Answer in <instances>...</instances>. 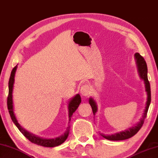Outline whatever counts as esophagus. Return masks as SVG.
<instances>
[{
    "label": "esophagus",
    "instance_id": "obj_1",
    "mask_svg": "<svg viewBox=\"0 0 158 158\" xmlns=\"http://www.w3.org/2000/svg\"><path fill=\"white\" fill-rule=\"evenodd\" d=\"M80 92H81V94L83 96V97H87L89 95L91 92V89L90 87L87 84L83 85L81 88V89H80Z\"/></svg>",
    "mask_w": 158,
    "mask_h": 158
}]
</instances>
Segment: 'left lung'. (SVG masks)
Segmentation results:
<instances>
[{
	"label": "left lung",
	"mask_w": 158,
	"mask_h": 158,
	"mask_svg": "<svg viewBox=\"0 0 158 158\" xmlns=\"http://www.w3.org/2000/svg\"><path fill=\"white\" fill-rule=\"evenodd\" d=\"M134 58H135V63H136V65H137L138 75L140 76V79L144 81V85H145V91L147 92V102H146V105H145V108L144 110L143 116H142V118H140V121L137 123L136 124L131 127L126 129L125 131L117 132L116 134H114L112 135H105V134H101L102 136H103L104 138L107 139V140H115V141L123 140L134 136L135 134H136V133L140 130V128L142 127V126H143V123L144 122V119L147 116L148 110H149V107L151 103V88H150V83L147 77V66L146 61H145V60H144V58L142 57L138 52H135L134 54ZM89 103L92 107V112H93L94 116H95L98 111L97 104L96 103V101L94 100V98H92V97L89 98Z\"/></svg>",
	"instance_id": "8db88e82"
}]
</instances>
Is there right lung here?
I'll use <instances>...</instances> for the list:
<instances>
[{"mask_svg": "<svg viewBox=\"0 0 158 158\" xmlns=\"http://www.w3.org/2000/svg\"><path fill=\"white\" fill-rule=\"evenodd\" d=\"M18 66L16 65L13 70H12L10 75V78H9V94L7 97V107L9 110V113L10 114V116L11 118L12 121L14 122L15 126L17 127L18 129H19L20 131L23 134L24 136H25L28 140H30L31 143L36 144L40 146L45 147H55L59 146V145L64 143L66 139L69 137V132H70V125L69 123L72 118V116L73 113L75 112L76 110L78 108L79 104L81 102V98L79 94H77L75 97L70 98L69 100V103H68V110H69V126L67 127L66 130L62 135H60L59 137L55 138H40L38 135H34L29 131H28L26 129H24L23 127H22L19 123H18V120L15 117L14 110V103H13V89H14V84L15 81V72H16Z\"/></svg>", "mask_w": 158, "mask_h": 158, "instance_id": "1", "label": "right lung"}]
</instances>
